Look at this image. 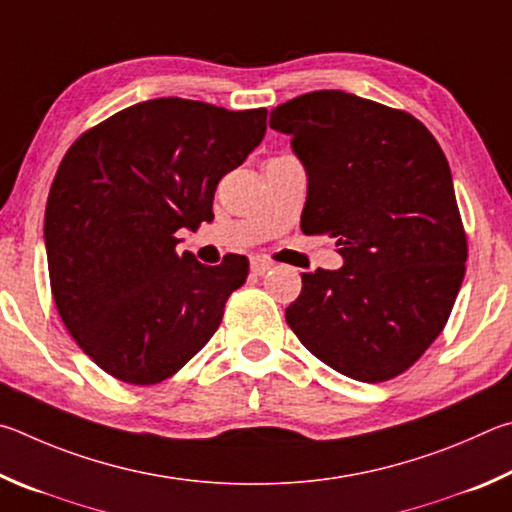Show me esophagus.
Segmentation results:
<instances>
[{
	"label": "esophagus",
	"mask_w": 512,
	"mask_h": 512,
	"mask_svg": "<svg viewBox=\"0 0 512 512\" xmlns=\"http://www.w3.org/2000/svg\"><path fill=\"white\" fill-rule=\"evenodd\" d=\"M272 261H270V258H263V256H251V261H249V270L251 272H254V274H258V276H261V274H265L267 270H272Z\"/></svg>",
	"instance_id": "obj_1"
}]
</instances>
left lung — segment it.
Wrapping results in <instances>:
<instances>
[{
    "instance_id": "left-lung-1",
    "label": "left lung",
    "mask_w": 512,
    "mask_h": 512,
    "mask_svg": "<svg viewBox=\"0 0 512 512\" xmlns=\"http://www.w3.org/2000/svg\"><path fill=\"white\" fill-rule=\"evenodd\" d=\"M270 128L306 168L301 229L328 233L339 270L301 274L285 321L337 373L384 382L407 371L447 324L468 242L450 164L407 112L342 89L281 103Z\"/></svg>"
}]
</instances>
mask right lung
<instances>
[{"label": "right lung", "mask_w": 512, "mask_h": 512, "mask_svg": "<svg viewBox=\"0 0 512 512\" xmlns=\"http://www.w3.org/2000/svg\"><path fill=\"white\" fill-rule=\"evenodd\" d=\"M265 130L263 107L152 98L87 130L60 161L44 211L53 301L116 380H166L218 330L247 258L202 265L177 254L175 233L213 220L215 186Z\"/></svg>", "instance_id": "obj_1"}]
</instances>
